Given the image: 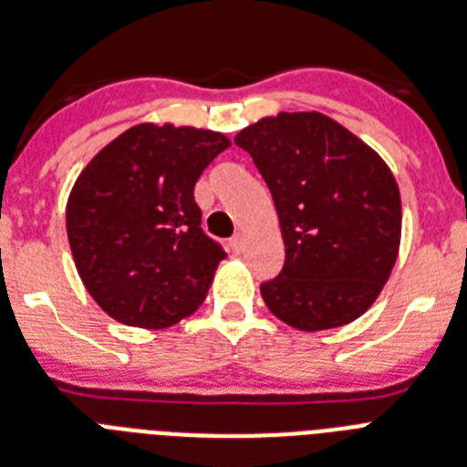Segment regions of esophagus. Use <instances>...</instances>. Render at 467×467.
<instances>
[{
  "instance_id": "esophagus-1",
  "label": "esophagus",
  "mask_w": 467,
  "mask_h": 467,
  "mask_svg": "<svg viewBox=\"0 0 467 467\" xmlns=\"http://www.w3.org/2000/svg\"><path fill=\"white\" fill-rule=\"evenodd\" d=\"M243 248H245V238H243L241 234H236V236H234L229 241V250H231V253H236V255H238V253H243Z\"/></svg>"
}]
</instances>
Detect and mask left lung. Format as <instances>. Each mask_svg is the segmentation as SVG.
I'll return each instance as SVG.
<instances>
[{
    "instance_id": "1",
    "label": "left lung",
    "mask_w": 467,
    "mask_h": 467,
    "mask_svg": "<svg viewBox=\"0 0 467 467\" xmlns=\"http://www.w3.org/2000/svg\"><path fill=\"white\" fill-rule=\"evenodd\" d=\"M279 214L286 260L260 294L300 331L358 319L387 284L400 243V192L375 150L319 111H281L243 129Z\"/></svg>"
}]
</instances>
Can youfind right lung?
<instances>
[{
	"label": "right lung",
	"instance_id": "obj_1",
	"mask_svg": "<svg viewBox=\"0 0 467 467\" xmlns=\"http://www.w3.org/2000/svg\"><path fill=\"white\" fill-rule=\"evenodd\" d=\"M229 145L214 130L138 123L80 171L67 234L88 294L109 317L167 329L202 306L226 253L200 229L192 188Z\"/></svg>",
	"mask_w": 467,
	"mask_h": 467
}]
</instances>
